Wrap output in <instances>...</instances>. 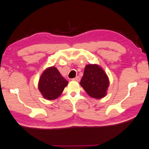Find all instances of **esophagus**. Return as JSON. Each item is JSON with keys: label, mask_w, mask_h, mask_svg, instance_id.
<instances>
[{"label": "esophagus", "mask_w": 149, "mask_h": 149, "mask_svg": "<svg viewBox=\"0 0 149 149\" xmlns=\"http://www.w3.org/2000/svg\"><path fill=\"white\" fill-rule=\"evenodd\" d=\"M74 80H75V81H79L80 79H81V77H80L79 76H76L75 77V78L73 79Z\"/></svg>", "instance_id": "obj_1"}]
</instances>
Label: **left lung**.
<instances>
[{"label":"left lung","instance_id":"8db88e82","mask_svg":"<svg viewBox=\"0 0 149 149\" xmlns=\"http://www.w3.org/2000/svg\"><path fill=\"white\" fill-rule=\"evenodd\" d=\"M80 85L89 96L100 99L106 95L109 82L107 75L100 66L89 64L85 68Z\"/></svg>","mask_w":149,"mask_h":149}]
</instances>
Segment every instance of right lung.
I'll return each mask as SVG.
<instances>
[{
	"label": "right lung",
	"instance_id": "add662e5",
	"mask_svg": "<svg viewBox=\"0 0 149 149\" xmlns=\"http://www.w3.org/2000/svg\"><path fill=\"white\" fill-rule=\"evenodd\" d=\"M68 81L61 75L55 67H51L44 71L40 78L38 88L46 100H53L58 98L68 85Z\"/></svg>",
	"mask_w": 149,
	"mask_h": 149
}]
</instances>
